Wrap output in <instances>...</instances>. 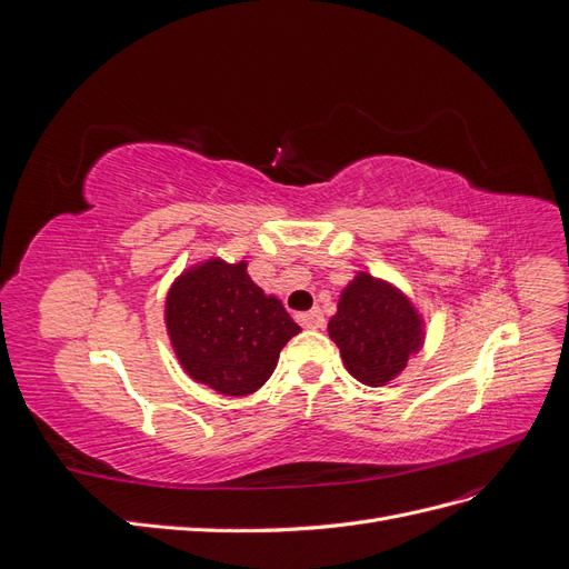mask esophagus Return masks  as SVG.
Instances as JSON below:
<instances>
[{
	"instance_id": "1",
	"label": "esophagus",
	"mask_w": 569,
	"mask_h": 569,
	"mask_svg": "<svg viewBox=\"0 0 569 569\" xmlns=\"http://www.w3.org/2000/svg\"><path fill=\"white\" fill-rule=\"evenodd\" d=\"M297 320L301 322V327H306V330H318V327L325 325L320 308H313V311H308V313H299Z\"/></svg>"
}]
</instances>
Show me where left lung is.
I'll use <instances>...</instances> for the list:
<instances>
[{"label":"left lung","instance_id":"left-lung-1","mask_svg":"<svg viewBox=\"0 0 569 569\" xmlns=\"http://www.w3.org/2000/svg\"><path fill=\"white\" fill-rule=\"evenodd\" d=\"M341 360L358 382L385 387L401 375L422 347V320L406 295L368 272L341 291L337 316L327 325Z\"/></svg>","mask_w":569,"mask_h":569}]
</instances>
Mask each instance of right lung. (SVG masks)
<instances>
[{
	"label": "right lung",
	"instance_id": "1",
	"mask_svg": "<svg viewBox=\"0 0 569 569\" xmlns=\"http://www.w3.org/2000/svg\"><path fill=\"white\" fill-rule=\"evenodd\" d=\"M166 327L184 372L226 396L261 389L284 343L301 332L282 301L253 284L247 261L220 258L184 270L170 287Z\"/></svg>",
	"mask_w": 569,
	"mask_h": 569
}]
</instances>
